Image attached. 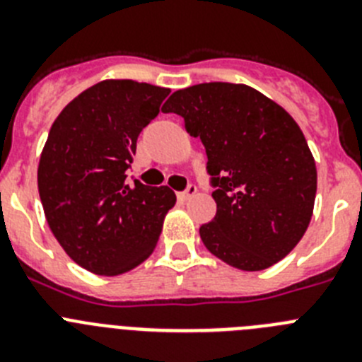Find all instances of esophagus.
<instances>
[{"instance_id": "obj_1", "label": "esophagus", "mask_w": 362, "mask_h": 362, "mask_svg": "<svg viewBox=\"0 0 362 362\" xmlns=\"http://www.w3.org/2000/svg\"><path fill=\"white\" fill-rule=\"evenodd\" d=\"M196 192H197L196 185H188L187 190H185V192H179L177 197H179V199H181V201H187V199H190V197L196 196Z\"/></svg>"}]
</instances>
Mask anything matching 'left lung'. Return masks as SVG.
Masks as SVG:
<instances>
[{
  "label": "left lung",
  "instance_id": "1",
  "mask_svg": "<svg viewBox=\"0 0 362 362\" xmlns=\"http://www.w3.org/2000/svg\"><path fill=\"white\" fill-rule=\"evenodd\" d=\"M185 119L206 150L216 190L214 219L199 228L216 257L245 272L270 268L305 235L317 192V168L299 124L248 85L201 83L161 108Z\"/></svg>",
  "mask_w": 362,
  "mask_h": 362
}]
</instances>
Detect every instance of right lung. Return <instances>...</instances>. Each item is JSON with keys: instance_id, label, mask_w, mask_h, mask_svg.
Returning <instances> with one entry per match:
<instances>
[{"instance_id": "add662e5", "label": "right lung", "mask_w": 362, "mask_h": 362, "mask_svg": "<svg viewBox=\"0 0 362 362\" xmlns=\"http://www.w3.org/2000/svg\"><path fill=\"white\" fill-rule=\"evenodd\" d=\"M170 88L105 79L74 98L52 123L37 190L54 238L74 263L114 277L148 259L175 204L168 187L127 183L137 136Z\"/></svg>"}]
</instances>
